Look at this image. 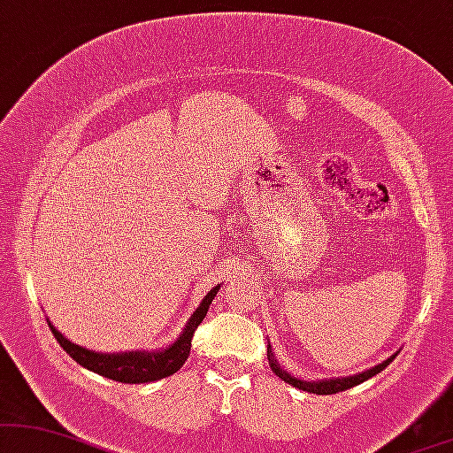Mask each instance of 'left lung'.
Masks as SVG:
<instances>
[{
    "label": "left lung",
    "instance_id": "obj_1",
    "mask_svg": "<svg viewBox=\"0 0 453 453\" xmlns=\"http://www.w3.org/2000/svg\"><path fill=\"white\" fill-rule=\"evenodd\" d=\"M395 355H397V353H393L391 357L385 359V362L372 365V368L364 370V372H357V374H353V376H342V379H322V380H301V379H296V376L290 374L288 370H284V365H280V362L276 359V355H273L272 345H267L269 368L273 370V374L280 376V379H282L284 382H288L290 387L301 388V391H305V393H316V395L341 393V391H347V388H351L355 385H359V382L372 379V376H376V374H379V372L385 370L387 365L393 362Z\"/></svg>",
    "mask_w": 453,
    "mask_h": 453
}]
</instances>
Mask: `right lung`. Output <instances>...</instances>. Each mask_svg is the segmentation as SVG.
Listing matches in <instances>:
<instances>
[{
	"instance_id": "right-lung-1",
	"label": "right lung",
	"mask_w": 453,
	"mask_h": 453,
	"mask_svg": "<svg viewBox=\"0 0 453 453\" xmlns=\"http://www.w3.org/2000/svg\"><path fill=\"white\" fill-rule=\"evenodd\" d=\"M219 288L221 284L213 286V288L204 295V299L200 301L196 311L188 318V322L184 326V330L180 332V336H177L171 345L157 349V351H146V349H137V351H119V353L94 351V349L81 347L77 345V342L68 341L66 336L50 322V318H48V326L51 334L56 336V341L60 342V347L71 355L74 362L83 365V368L96 372V374L104 376V379L125 382V385L154 382L175 374V372L186 364L188 355H190L194 330L198 328V324L203 322L204 316H207L211 301L215 299L217 290Z\"/></svg>"
}]
</instances>
